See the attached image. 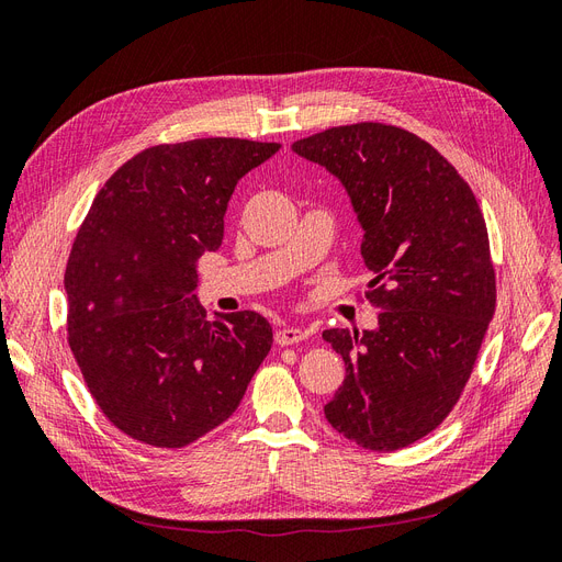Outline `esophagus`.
<instances>
[{
  "label": "esophagus",
  "mask_w": 562,
  "mask_h": 562,
  "mask_svg": "<svg viewBox=\"0 0 562 562\" xmlns=\"http://www.w3.org/2000/svg\"><path fill=\"white\" fill-rule=\"evenodd\" d=\"M307 330L304 328H293V326H283V328H279L277 330V335H274V339H277V345L279 347H288V345H297V342H302V339H307Z\"/></svg>",
  "instance_id": "1"
}]
</instances>
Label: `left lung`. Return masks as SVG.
<instances>
[{
	"instance_id": "8db88e82",
	"label": "left lung",
	"mask_w": 562,
	"mask_h": 562,
	"mask_svg": "<svg viewBox=\"0 0 562 562\" xmlns=\"http://www.w3.org/2000/svg\"><path fill=\"white\" fill-rule=\"evenodd\" d=\"M293 151L347 190L380 307L375 330H323L347 368L323 413L356 446L401 450L450 415L495 314L483 213L454 166L398 126H335Z\"/></svg>"
}]
</instances>
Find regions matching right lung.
I'll use <instances>...</instances> for the list:
<instances>
[{
    "mask_svg": "<svg viewBox=\"0 0 562 562\" xmlns=\"http://www.w3.org/2000/svg\"><path fill=\"white\" fill-rule=\"evenodd\" d=\"M279 149L241 138L149 147L83 217L65 269L70 349L100 411L140 443L184 448L220 427L271 349L265 316L211 323L194 291L236 182Z\"/></svg>",
    "mask_w": 562,
    "mask_h": 562,
    "instance_id": "obj_1",
    "label": "right lung"
}]
</instances>
